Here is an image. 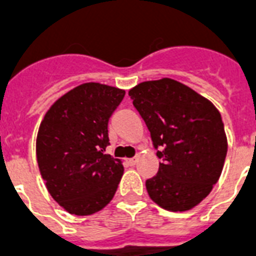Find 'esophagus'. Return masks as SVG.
Here are the masks:
<instances>
[{"instance_id":"obj_1","label":"esophagus","mask_w":256,"mask_h":256,"mask_svg":"<svg viewBox=\"0 0 256 256\" xmlns=\"http://www.w3.org/2000/svg\"><path fill=\"white\" fill-rule=\"evenodd\" d=\"M136 160H138V158H128V160H126V162H128V164H130V166H134V164H136Z\"/></svg>"}]
</instances>
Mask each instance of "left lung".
<instances>
[{
  "instance_id": "left-lung-1",
  "label": "left lung",
  "mask_w": 256,
  "mask_h": 256,
  "mask_svg": "<svg viewBox=\"0 0 256 256\" xmlns=\"http://www.w3.org/2000/svg\"><path fill=\"white\" fill-rule=\"evenodd\" d=\"M128 96L162 160L156 176L146 180L148 196L168 211L194 208L222 174L227 136L220 112L210 100L171 78L140 82Z\"/></svg>"
}]
</instances>
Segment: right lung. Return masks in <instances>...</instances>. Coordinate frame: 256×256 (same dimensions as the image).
<instances>
[{
	"instance_id": "obj_1",
	"label": "right lung",
	"mask_w": 256,
	"mask_h": 256,
	"mask_svg": "<svg viewBox=\"0 0 256 256\" xmlns=\"http://www.w3.org/2000/svg\"><path fill=\"white\" fill-rule=\"evenodd\" d=\"M124 90L86 82L60 96L38 128L36 152L46 188L70 214L92 215L118 188L122 160L104 154L108 122Z\"/></svg>"
}]
</instances>
